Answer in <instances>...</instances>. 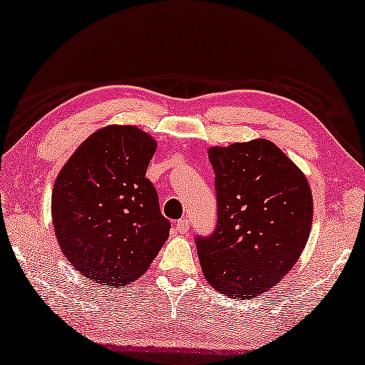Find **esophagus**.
Segmentation results:
<instances>
[{
    "label": "esophagus",
    "mask_w": 365,
    "mask_h": 365,
    "mask_svg": "<svg viewBox=\"0 0 365 365\" xmlns=\"http://www.w3.org/2000/svg\"><path fill=\"white\" fill-rule=\"evenodd\" d=\"M175 230L178 232L180 235H185L187 232L190 230V221L188 220H178L175 222Z\"/></svg>",
    "instance_id": "34e87169"
}]
</instances>
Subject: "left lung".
Segmentation results:
<instances>
[{"label":"left lung","mask_w":365,"mask_h":365,"mask_svg":"<svg viewBox=\"0 0 365 365\" xmlns=\"http://www.w3.org/2000/svg\"><path fill=\"white\" fill-rule=\"evenodd\" d=\"M218 220L197 235L204 276L230 298H254L289 273L312 227L307 178L268 139L212 147Z\"/></svg>","instance_id":"1"}]
</instances>
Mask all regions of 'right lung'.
I'll return each instance as SVG.
<instances>
[{
	"instance_id": "add662e5",
	"label": "right lung",
	"mask_w": 365,
	"mask_h": 365,
	"mask_svg": "<svg viewBox=\"0 0 365 365\" xmlns=\"http://www.w3.org/2000/svg\"><path fill=\"white\" fill-rule=\"evenodd\" d=\"M155 150L143 130L110 125L92 133L56 177L54 234L67 260L91 281H136L169 237L170 222L145 177Z\"/></svg>"
}]
</instances>
